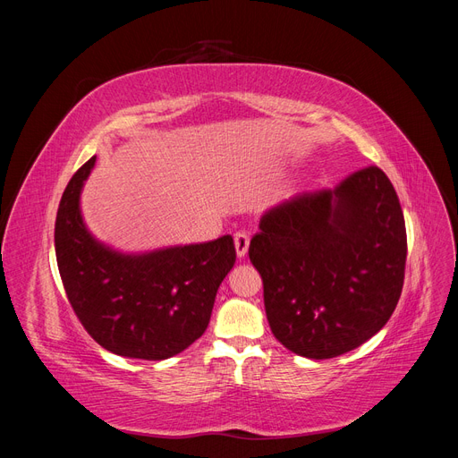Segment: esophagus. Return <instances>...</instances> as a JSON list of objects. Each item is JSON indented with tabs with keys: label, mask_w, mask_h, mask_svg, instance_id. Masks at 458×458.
I'll return each instance as SVG.
<instances>
[{
	"label": "esophagus",
	"mask_w": 458,
	"mask_h": 458,
	"mask_svg": "<svg viewBox=\"0 0 458 458\" xmlns=\"http://www.w3.org/2000/svg\"><path fill=\"white\" fill-rule=\"evenodd\" d=\"M248 246H250V237L246 233L234 234V248H237V256L244 258L248 254Z\"/></svg>",
	"instance_id": "1"
}]
</instances>
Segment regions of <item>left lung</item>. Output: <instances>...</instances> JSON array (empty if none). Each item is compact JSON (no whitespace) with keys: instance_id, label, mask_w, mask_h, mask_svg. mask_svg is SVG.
I'll return each instance as SVG.
<instances>
[{"instance_id":"obj_1","label":"left lung","mask_w":458,"mask_h":458,"mask_svg":"<svg viewBox=\"0 0 458 458\" xmlns=\"http://www.w3.org/2000/svg\"><path fill=\"white\" fill-rule=\"evenodd\" d=\"M250 261L273 336L308 359L372 338L401 296L407 231L397 192L370 165L336 187L276 204L259 217Z\"/></svg>"}]
</instances>
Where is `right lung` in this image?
<instances>
[{
	"label": "right lung",
	"instance_id": "add662e5",
	"mask_svg": "<svg viewBox=\"0 0 458 458\" xmlns=\"http://www.w3.org/2000/svg\"><path fill=\"white\" fill-rule=\"evenodd\" d=\"M95 160L68 182L55 221L66 296L105 350L162 361L187 350L208 328L217 288L237 259L233 237L147 252L116 250L95 237L81 214V191Z\"/></svg>",
	"mask_w": 458,
	"mask_h": 458
}]
</instances>
